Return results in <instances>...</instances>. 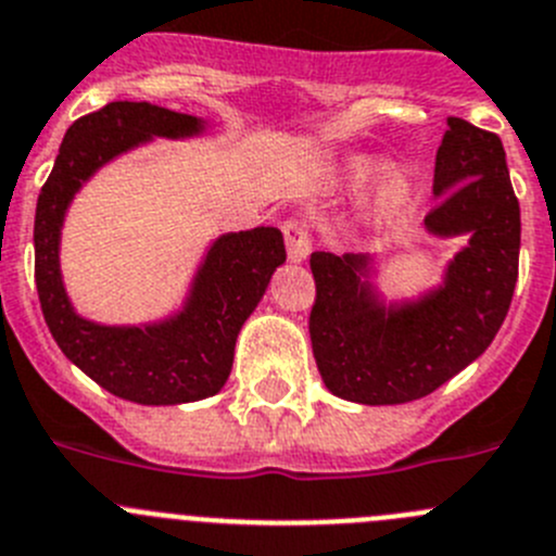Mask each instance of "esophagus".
I'll use <instances>...</instances> for the list:
<instances>
[{"instance_id":"obj_1","label":"esophagus","mask_w":556,"mask_h":556,"mask_svg":"<svg viewBox=\"0 0 556 556\" xmlns=\"http://www.w3.org/2000/svg\"><path fill=\"white\" fill-rule=\"evenodd\" d=\"M285 243H288V257L293 263H304L313 252V227L307 219H290L282 225Z\"/></svg>"}]
</instances>
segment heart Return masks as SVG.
<instances>
[{"mask_svg": "<svg viewBox=\"0 0 556 556\" xmlns=\"http://www.w3.org/2000/svg\"><path fill=\"white\" fill-rule=\"evenodd\" d=\"M378 173V161L372 159H359L354 161V178L359 180H370L372 175ZM414 197V186L412 180H408L406 173H392L383 178V184L378 186L376 191V202H372V207H376V216H381V219H392V216L403 214L408 207V202H412Z\"/></svg>", "mask_w": 556, "mask_h": 556, "instance_id": "obj_1", "label": "heart"}]
</instances>
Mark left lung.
Segmentation results:
<instances>
[{"instance_id": "1", "label": "left lung", "mask_w": 556, "mask_h": 556, "mask_svg": "<svg viewBox=\"0 0 556 556\" xmlns=\"http://www.w3.org/2000/svg\"><path fill=\"white\" fill-rule=\"evenodd\" d=\"M425 230L466 236L439 288L383 302L367 254L313 252L309 340L331 395L365 406L419 401L469 367L500 331L518 279L521 211L502 139L447 117Z\"/></svg>"}]
</instances>
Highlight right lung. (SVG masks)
I'll return each instance as SVG.
<instances>
[{"label":"right lung","mask_w":556,"mask_h":556,"mask_svg":"<svg viewBox=\"0 0 556 556\" xmlns=\"http://www.w3.org/2000/svg\"><path fill=\"white\" fill-rule=\"evenodd\" d=\"M205 131L194 114L148 101H112L67 128L35 211V285L46 326L62 354L106 392L142 406L202 401L225 387L241 326L285 263L277 227L225 232L207 247L184 307L142 326L81 318L60 274V236L76 191L117 155L153 137L189 139Z\"/></svg>","instance_id":"right-lung-1"}]
</instances>
